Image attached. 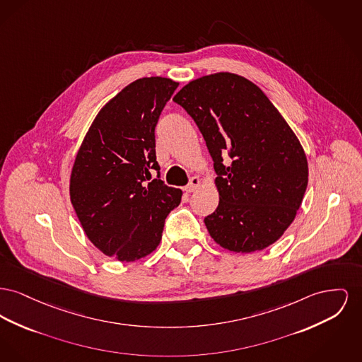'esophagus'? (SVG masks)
<instances>
[{"instance_id":"esophagus-1","label":"esophagus","mask_w":362,"mask_h":362,"mask_svg":"<svg viewBox=\"0 0 362 362\" xmlns=\"http://www.w3.org/2000/svg\"><path fill=\"white\" fill-rule=\"evenodd\" d=\"M199 183H201V180H199V177L198 176H192V179H190V183L185 187V192H195L197 189H198V186H199Z\"/></svg>"}]
</instances>
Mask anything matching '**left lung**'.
Returning a JSON list of instances; mask_svg holds the SVG:
<instances>
[{"instance_id":"left-lung-1","label":"left lung","mask_w":362,"mask_h":362,"mask_svg":"<svg viewBox=\"0 0 362 362\" xmlns=\"http://www.w3.org/2000/svg\"><path fill=\"white\" fill-rule=\"evenodd\" d=\"M173 101L199 128L217 173L218 206L204 220L214 242L235 253L275 243L308 187V160L293 129L258 86L230 72L192 81Z\"/></svg>"}]
</instances>
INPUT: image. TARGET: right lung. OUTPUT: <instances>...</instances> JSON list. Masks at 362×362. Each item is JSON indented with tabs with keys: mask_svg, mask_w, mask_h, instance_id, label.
I'll return each instance as SVG.
<instances>
[{
	"mask_svg": "<svg viewBox=\"0 0 362 362\" xmlns=\"http://www.w3.org/2000/svg\"><path fill=\"white\" fill-rule=\"evenodd\" d=\"M179 83L142 78L126 86L88 128L71 173L72 206L91 243L119 261L158 246L182 190L160 179L154 129ZM158 179H151V172Z\"/></svg>",
	"mask_w": 362,
	"mask_h": 362,
	"instance_id": "obj_1",
	"label": "right lung"
}]
</instances>
